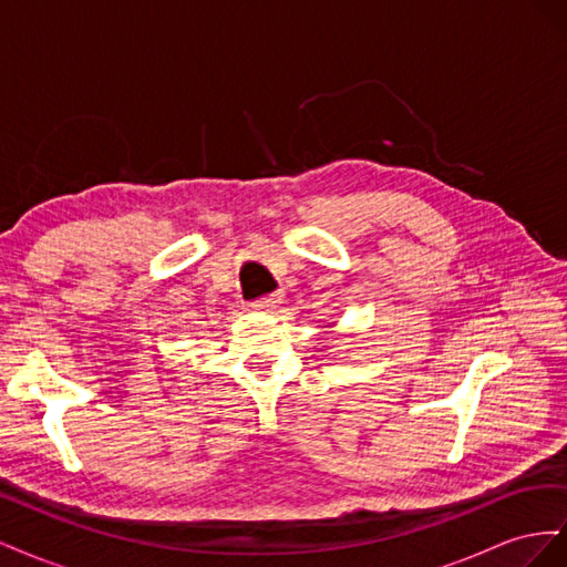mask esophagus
<instances>
[{"instance_id": "obj_1", "label": "esophagus", "mask_w": 567, "mask_h": 567, "mask_svg": "<svg viewBox=\"0 0 567 567\" xmlns=\"http://www.w3.org/2000/svg\"><path fill=\"white\" fill-rule=\"evenodd\" d=\"M281 302H284L281 293H271V296H265V298L257 300L252 307H255V310H260V312H274Z\"/></svg>"}]
</instances>
